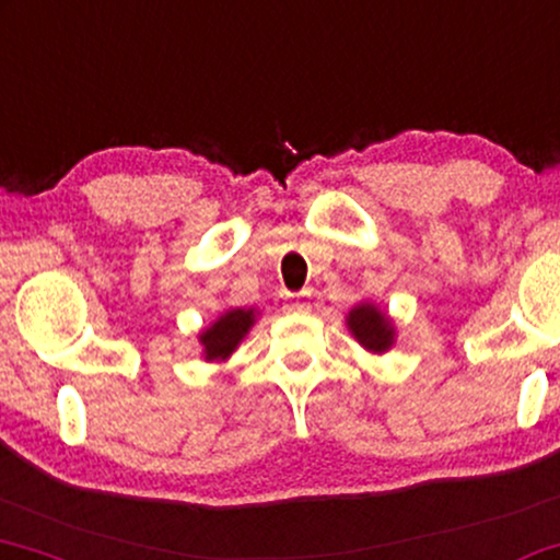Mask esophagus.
<instances>
[{"label": "esophagus", "mask_w": 560, "mask_h": 560, "mask_svg": "<svg viewBox=\"0 0 560 560\" xmlns=\"http://www.w3.org/2000/svg\"><path fill=\"white\" fill-rule=\"evenodd\" d=\"M284 310L287 313H310V304L304 302V296H300V294H289L287 296V302H284Z\"/></svg>", "instance_id": "obj_1"}]
</instances>
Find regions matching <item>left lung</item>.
I'll list each match as a JSON object with an SVG mask.
<instances>
[{
    "instance_id": "8db88e82",
    "label": "left lung",
    "mask_w": 560,
    "mask_h": 560,
    "mask_svg": "<svg viewBox=\"0 0 560 560\" xmlns=\"http://www.w3.org/2000/svg\"><path fill=\"white\" fill-rule=\"evenodd\" d=\"M346 325H349L351 336L357 338L366 351L382 353L390 349L395 341L393 320L382 313V310L374 307L372 302L357 304L349 313V317H346Z\"/></svg>"
}]
</instances>
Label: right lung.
<instances>
[{
	"instance_id": "add662e5",
	"label": "right lung",
	"mask_w": 560,
	"mask_h": 560,
	"mask_svg": "<svg viewBox=\"0 0 560 560\" xmlns=\"http://www.w3.org/2000/svg\"><path fill=\"white\" fill-rule=\"evenodd\" d=\"M256 323V310H228L224 315H219L207 330L198 336V341L203 346V359L207 362H224L230 359V353L237 349L240 341L247 336V330Z\"/></svg>"
}]
</instances>
